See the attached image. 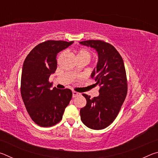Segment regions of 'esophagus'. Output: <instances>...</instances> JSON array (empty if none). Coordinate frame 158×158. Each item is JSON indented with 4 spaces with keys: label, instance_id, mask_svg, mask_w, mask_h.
<instances>
[{
    "label": "esophagus",
    "instance_id": "obj_1",
    "mask_svg": "<svg viewBox=\"0 0 158 158\" xmlns=\"http://www.w3.org/2000/svg\"><path fill=\"white\" fill-rule=\"evenodd\" d=\"M79 95H80V93H77L76 91H73V98H76V97H77V96H79Z\"/></svg>",
    "mask_w": 158,
    "mask_h": 158
}]
</instances>
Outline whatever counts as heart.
I'll use <instances>...</instances> for the list:
<instances>
[{
  "label": "heart",
  "mask_w": 158,
  "mask_h": 158,
  "mask_svg": "<svg viewBox=\"0 0 158 158\" xmlns=\"http://www.w3.org/2000/svg\"><path fill=\"white\" fill-rule=\"evenodd\" d=\"M77 58H87L90 60V53L88 52L86 49H80L77 51Z\"/></svg>",
  "instance_id": "obj_1"
}]
</instances>
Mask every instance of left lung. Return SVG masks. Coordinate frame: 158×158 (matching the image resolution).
I'll use <instances>...</instances> for the list:
<instances>
[{"mask_svg": "<svg viewBox=\"0 0 158 158\" xmlns=\"http://www.w3.org/2000/svg\"><path fill=\"white\" fill-rule=\"evenodd\" d=\"M79 44L98 53L96 68L91 78L100 85L99 95L93 99L83 94L86 105L80 110L81 121L93 130H102L113 123L121 109L127 92L126 73L121 56L111 44L102 40H86Z\"/></svg>", "mask_w": 158, "mask_h": 158, "instance_id": "1", "label": "left lung"}]
</instances>
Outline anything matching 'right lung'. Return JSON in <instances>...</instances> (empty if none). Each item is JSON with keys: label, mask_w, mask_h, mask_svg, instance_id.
<instances>
[{"label": "right lung", "mask_w": 158, "mask_h": 158, "mask_svg": "<svg viewBox=\"0 0 158 158\" xmlns=\"http://www.w3.org/2000/svg\"><path fill=\"white\" fill-rule=\"evenodd\" d=\"M72 42L48 40L37 45L26 56L21 79V94L32 120L41 127H51L62 119L73 93L58 90L49 82L57 68V53Z\"/></svg>", "instance_id": "add662e5"}]
</instances>
